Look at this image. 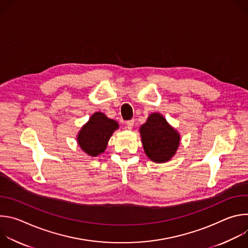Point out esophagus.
<instances>
[{
  "mask_svg": "<svg viewBox=\"0 0 248 248\" xmlns=\"http://www.w3.org/2000/svg\"><path fill=\"white\" fill-rule=\"evenodd\" d=\"M133 124H134V120H129V121L125 122V125H126L127 129H131L133 127Z\"/></svg>",
  "mask_w": 248,
  "mask_h": 248,
  "instance_id": "obj_1",
  "label": "esophagus"
}]
</instances>
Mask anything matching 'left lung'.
Instances as JSON below:
<instances>
[{
    "mask_svg": "<svg viewBox=\"0 0 248 248\" xmlns=\"http://www.w3.org/2000/svg\"><path fill=\"white\" fill-rule=\"evenodd\" d=\"M140 133L147 157L156 163L169 161L180 145L178 131L158 113L149 116L147 122L141 125Z\"/></svg>",
    "mask_w": 248,
    "mask_h": 248,
    "instance_id": "8db88e82",
    "label": "left lung"
}]
</instances>
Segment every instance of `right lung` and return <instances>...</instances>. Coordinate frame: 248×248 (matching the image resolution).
I'll return each mask as SVG.
<instances>
[{
	"label": "right lung",
	"instance_id": "1",
	"mask_svg": "<svg viewBox=\"0 0 248 248\" xmlns=\"http://www.w3.org/2000/svg\"><path fill=\"white\" fill-rule=\"evenodd\" d=\"M119 127L116 121L103 113H95L78 133V141L81 149L90 156H98L107 147L113 132Z\"/></svg>",
	"mask_w": 248,
	"mask_h": 248
}]
</instances>
